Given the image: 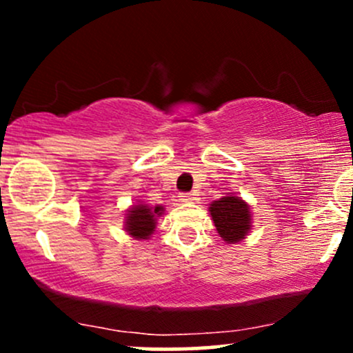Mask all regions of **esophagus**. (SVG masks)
<instances>
[{"label":"esophagus","mask_w":353,"mask_h":353,"mask_svg":"<svg viewBox=\"0 0 353 353\" xmlns=\"http://www.w3.org/2000/svg\"><path fill=\"white\" fill-rule=\"evenodd\" d=\"M194 199V194H190V192H181L179 194V201H182V202H190Z\"/></svg>","instance_id":"esophagus-1"}]
</instances>
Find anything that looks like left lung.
Instances as JSON below:
<instances>
[{"label":"left lung","mask_w":353,"mask_h":353,"mask_svg":"<svg viewBox=\"0 0 353 353\" xmlns=\"http://www.w3.org/2000/svg\"><path fill=\"white\" fill-rule=\"evenodd\" d=\"M210 216L219 236L229 244H236L250 229V210L244 201L236 196L222 197L210 204Z\"/></svg>","instance_id":"left-lung-1"}]
</instances>
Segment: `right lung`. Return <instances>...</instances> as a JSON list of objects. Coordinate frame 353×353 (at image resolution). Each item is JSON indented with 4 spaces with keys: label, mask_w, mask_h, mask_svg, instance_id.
<instances>
[{
    "label": "right lung",
    "mask_w": 353,
    "mask_h": 353,
    "mask_svg": "<svg viewBox=\"0 0 353 353\" xmlns=\"http://www.w3.org/2000/svg\"><path fill=\"white\" fill-rule=\"evenodd\" d=\"M161 205L154 209L144 204L134 205L125 219V230L134 239H149L156 229V217L161 216Z\"/></svg>",
    "instance_id": "obj_1"
}]
</instances>
